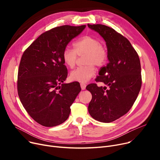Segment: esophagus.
Returning a JSON list of instances; mask_svg holds the SVG:
<instances>
[{"label":"esophagus","mask_w":160,"mask_h":160,"mask_svg":"<svg viewBox=\"0 0 160 160\" xmlns=\"http://www.w3.org/2000/svg\"><path fill=\"white\" fill-rule=\"evenodd\" d=\"M80 86H81V88L82 90H84L86 88V84L85 83H83V82H81L80 83Z\"/></svg>","instance_id":"esophagus-1"}]
</instances>
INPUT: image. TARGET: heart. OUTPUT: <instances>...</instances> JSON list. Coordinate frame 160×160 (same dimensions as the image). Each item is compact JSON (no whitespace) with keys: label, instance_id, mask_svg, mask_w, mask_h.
<instances>
[{"label":"heart","instance_id":"1","mask_svg":"<svg viewBox=\"0 0 160 160\" xmlns=\"http://www.w3.org/2000/svg\"><path fill=\"white\" fill-rule=\"evenodd\" d=\"M74 49L67 47L62 52V60L65 65L72 69L77 63L78 56H84L86 65L78 67L70 74L72 81L87 82L93 78L96 72L95 65L103 67L108 59V52L106 47L101 45L100 41L93 36L87 35L75 41Z\"/></svg>","mask_w":160,"mask_h":160}]
</instances>
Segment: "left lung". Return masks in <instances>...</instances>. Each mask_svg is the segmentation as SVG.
<instances>
[{
    "label": "left lung",
    "mask_w": 160,
    "mask_h": 160,
    "mask_svg": "<svg viewBox=\"0 0 160 160\" xmlns=\"http://www.w3.org/2000/svg\"><path fill=\"white\" fill-rule=\"evenodd\" d=\"M88 26L106 41L109 61L95 79L106 86L86 87L92 95L88 111L94 119L111 122L127 113L136 101L142 83L140 60L130 41L114 29L100 24Z\"/></svg>",
    "instance_id": "left-lung-1"
}]
</instances>
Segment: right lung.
<instances>
[{"label": "right lung", "instance_id": "obj_1", "mask_svg": "<svg viewBox=\"0 0 160 160\" xmlns=\"http://www.w3.org/2000/svg\"><path fill=\"white\" fill-rule=\"evenodd\" d=\"M86 25L54 28L42 33L24 52L19 67L18 90L32 118L47 127L61 124L81 91L78 82L65 83L67 69L62 52Z\"/></svg>", "mask_w": 160, "mask_h": 160}]
</instances>
